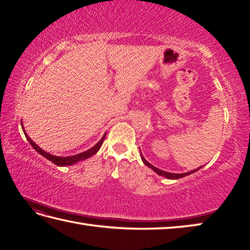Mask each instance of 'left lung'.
I'll return each instance as SVG.
<instances>
[{"instance_id": "obj_1", "label": "left lung", "mask_w": 250, "mask_h": 250, "mask_svg": "<svg viewBox=\"0 0 250 250\" xmlns=\"http://www.w3.org/2000/svg\"><path fill=\"white\" fill-rule=\"evenodd\" d=\"M141 158H142V161L144 162L145 166H147L148 167H150V168L152 169V171L155 172V173H157L158 175H160V176H163V177H166V178H167V179H179V178H182V177L188 176V175L192 174V173H194V172H196V171H199L200 168H202V167H198V168L193 169V171H191V172H187V173H182V174H177V173H169V172L162 171V169L158 168V167H153L152 164H150L149 162H148V161L146 160V159L144 158V156L142 155V152H141Z\"/></svg>"}]
</instances>
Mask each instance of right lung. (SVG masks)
<instances>
[{
	"instance_id": "right-lung-1",
	"label": "right lung",
	"mask_w": 250,
	"mask_h": 250,
	"mask_svg": "<svg viewBox=\"0 0 250 250\" xmlns=\"http://www.w3.org/2000/svg\"><path fill=\"white\" fill-rule=\"evenodd\" d=\"M21 125H22V122H21ZM22 130H23V133L26 137V140L29 141V143L31 144V146L34 148V149L40 153V155H42L43 157H45L46 159H48L49 161H51L52 163H55L56 166L58 167H67V166H73V164H75L79 161H83L86 160V159L92 157L93 155H95L99 151V149L101 148V146H102L103 142L105 140V136H106V133L102 136V139H101L100 142H98L97 144H95L92 148H90V149L83 151V152H81V153H77V155H74V156H70V157H58V156H54V155H50L49 152H47L45 150L42 149L41 147L37 146L35 143L32 141L30 137L28 136V134L25 133L24 131V128L22 125Z\"/></svg>"
}]
</instances>
